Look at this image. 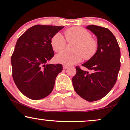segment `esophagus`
Listing matches in <instances>:
<instances>
[{
  "label": "esophagus",
  "mask_w": 130,
  "mask_h": 130,
  "mask_svg": "<svg viewBox=\"0 0 130 130\" xmlns=\"http://www.w3.org/2000/svg\"><path fill=\"white\" fill-rule=\"evenodd\" d=\"M69 67L68 66H67V65H63V69H67Z\"/></svg>",
  "instance_id": "34e87169"
}]
</instances>
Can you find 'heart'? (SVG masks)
Wrapping results in <instances>:
<instances>
[{
    "mask_svg": "<svg viewBox=\"0 0 130 130\" xmlns=\"http://www.w3.org/2000/svg\"><path fill=\"white\" fill-rule=\"evenodd\" d=\"M65 34L68 42H75L73 52L64 51L56 55L55 61L61 64L70 66L79 63L83 58L89 60L96 54L98 43L96 39L87 29L79 26L72 27L65 30ZM67 42L61 33L58 32L51 39V45L56 52L62 51L65 48Z\"/></svg>",
    "mask_w": 130,
    "mask_h": 130,
    "instance_id": "b5f03b06",
    "label": "heart"
}]
</instances>
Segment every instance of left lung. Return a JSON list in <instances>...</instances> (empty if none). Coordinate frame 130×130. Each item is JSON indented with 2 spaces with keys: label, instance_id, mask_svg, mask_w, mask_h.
<instances>
[{
  "label": "left lung",
  "instance_id": "8db88e82",
  "mask_svg": "<svg viewBox=\"0 0 130 130\" xmlns=\"http://www.w3.org/2000/svg\"><path fill=\"white\" fill-rule=\"evenodd\" d=\"M87 28L97 37L98 52L82 65L92 72L77 66L72 84L81 97L92 102L104 97L114 86L120 69L121 54L117 41L108 29L96 25H89Z\"/></svg>",
  "mask_w": 130,
  "mask_h": 130
}]
</instances>
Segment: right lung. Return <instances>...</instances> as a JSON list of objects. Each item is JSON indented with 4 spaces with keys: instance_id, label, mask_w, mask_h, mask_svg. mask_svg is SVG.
Here are the masks:
<instances>
[{
    "instance_id": "right-lung-1",
    "label": "right lung",
    "mask_w": 130,
    "mask_h": 130,
    "mask_svg": "<svg viewBox=\"0 0 130 130\" xmlns=\"http://www.w3.org/2000/svg\"><path fill=\"white\" fill-rule=\"evenodd\" d=\"M64 26L36 25L16 42L11 57L12 76L19 90L31 100L49 95L62 65L46 64L54 56L51 39Z\"/></svg>"
}]
</instances>
